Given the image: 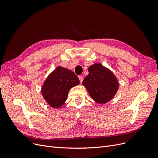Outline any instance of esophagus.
<instances>
[{"instance_id": "obj_1", "label": "esophagus", "mask_w": 158, "mask_h": 158, "mask_svg": "<svg viewBox=\"0 0 158 158\" xmlns=\"http://www.w3.org/2000/svg\"><path fill=\"white\" fill-rule=\"evenodd\" d=\"M78 78H79L80 82V83H82V82H83V80H84L83 76H78Z\"/></svg>"}]
</instances>
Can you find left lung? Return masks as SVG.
<instances>
[{
  "label": "left lung",
  "mask_w": 158,
  "mask_h": 158,
  "mask_svg": "<svg viewBox=\"0 0 158 158\" xmlns=\"http://www.w3.org/2000/svg\"><path fill=\"white\" fill-rule=\"evenodd\" d=\"M89 74L82 84L94 101L104 104L111 100L118 88V82L112 72L101 64L95 63L88 68Z\"/></svg>",
  "instance_id": "obj_1"
}]
</instances>
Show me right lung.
I'll list each match as a JSON object with an SVG mask.
<instances>
[{
	"label": "right lung",
	"mask_w": 158,
	"mask_h": 158,
	"mask_svg": "<svg viewBox=\"0 0 158 158\" xmlns=\"http://www.w3.org/2000/svg\"><path fill=\"white\" fill-rule=\"evenodd\" d=\"M79 83L78 76L73 71L58 66L45 80L42 95L51 107L59 108L66 102L70 88Z\"/></svg>",
	"instance_id": "right-lung-1"
}]
</instances>
